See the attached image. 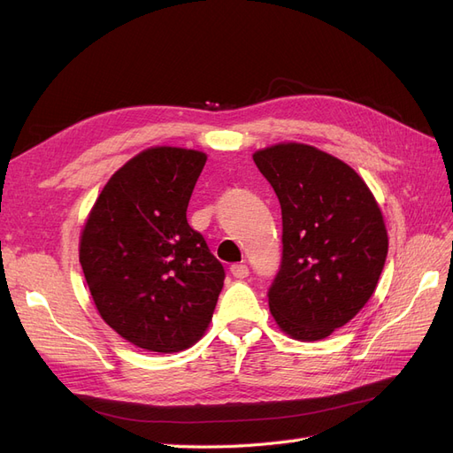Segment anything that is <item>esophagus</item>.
<instances>
[{"instance_id":"1","label":"esophagus","mask_w":453,"mask_h":453,"mask_svg":"<svg viewBox=\"0 0 453 453\" xmlns=\"http://www.w3.org/2000/svg\"><path fill=\"white\" fill-rule=\"evenodd\" d=\"M230 273L234 278H238V280H243V278H248L250 276V268H248V265H232L230 266Z\"/></svg>"}]
</instances>
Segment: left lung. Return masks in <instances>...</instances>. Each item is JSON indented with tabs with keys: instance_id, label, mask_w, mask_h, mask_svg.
I'll list each match as a JSON object with an SVG mask.
<instances>
[{
	"instance_id": "left-lung-1",
	"label": "left lung",
	"mask_w": 453,
	"mask_h": 453,
	"mask_svg": "<svg viewBox=\"0 0 453 453\" xmlns=\"http://www.w3.org/2000/svg\"><path fill=\"white\" fill-rule=\"evenodd\" d=\"M281 205L283 258L270 313L300 342L331 336L376 291L388 228L363 177L325 150L281 142L253 153Z\"/></svg>"
}]
</instances>
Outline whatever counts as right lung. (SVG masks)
Masks as SVG:
<instances>
[{
	"mask_svg": "<svg viewBox=\"0 0 453 453\" xmlns=\"http://www.w3.org/2000/svg\"><path fill=\"white\" fill-rule=\"evenodd\" d=\"M208 155L149 147L119 168L96 198L79 260L100 318L147 351L188 349L208 331L223 265L187 223Z\"/></svg>",
	"mask_w": 453,
	"mask_h": 453,
	"instance_id": "add662e5",
	"label": "right lung"
}]
</instances>
